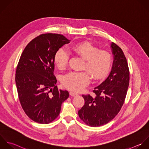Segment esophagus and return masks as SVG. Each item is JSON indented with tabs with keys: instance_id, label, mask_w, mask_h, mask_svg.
<instances>
[{
	"instance_id": "1",
	"label": "esophagus",
	"mask_w": 149,
	"mask_h": 149,
	"mask_svg": "<svg viewBox=\"0 0 149 149\" xmlns=\"http://www.w3.org/2000/svg\"><path fill=\"white\" fill-rule=\"evenodd\" d=\"M70 95L72 96H77L78 95V94L77 93H75L74 92H70Z\"/></svg>"
}]
</instances>
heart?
I'll return each instance as SVG.
<instances>
[{
    "mask_svg": "<svg viewBox=\"0 0 149 149\" xmlns=\"http://www.w3.org/2000/svg\"><path fill=\"white\" fill-rule=\"evenodd\" d=\"M72 50L85 60L84 68L87 70L92 78L99 80L109 73L112 63L111 54L99 49L89 42H82L75 45ZM68 53L63 48L59 49L54 54V61L59 69L63 70L68 64ZM90 76L86 71H72L67 74L63 78V85L74 92L83 90L89 83Z\"/></svg>",
    "mask_w": 149,
    "mask_h": 149,
    "instance_id": "1",
    "label": "heart"
}]
</instances>
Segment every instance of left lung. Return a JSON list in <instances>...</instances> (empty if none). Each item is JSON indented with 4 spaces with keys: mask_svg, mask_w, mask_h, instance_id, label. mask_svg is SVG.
Instances as JSON below:
<instances>
[{
    "mask_svg": "<svg viewBox=\"0 0 149 149\" xmlns=\"http://www.w3.org/2000/svg\"><path fill=\"white\" fill-rule=\"evenodd\" d=\"M113 55L111 70L107 78L93 92L96 96L82 95L85 104L78 111L79 118L88 125L99 127L111 121L120 111L130 83V71L122 49L111 42Z\"/></svg>",
    "mask_w": 149,
    "mask_h": 149,
    "instance_id": "left-lung-1",
    "label": "left lung"
}]
</instances>
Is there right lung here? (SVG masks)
Instances as JSON below:
<instances>
[{
  "instance_id": "add662e5",
  "label": "right lung",
  "mask_w": 149,
  "mask_h": 149,
  "mask_svg": "<svg viewBox=\"0 0 149 149\" xmlns=\"http://www.w3.org/2000/svg\"><path fill=\"white\" fill-rule=\"evenodd\" d=\"M70 40L57 33L40 35L24 49L15 74L21 105L28 117L40 124H49L59 115L61 106L69 96L58 89L53 75L56 52Z\"/></svg>"
}]
</instances>
